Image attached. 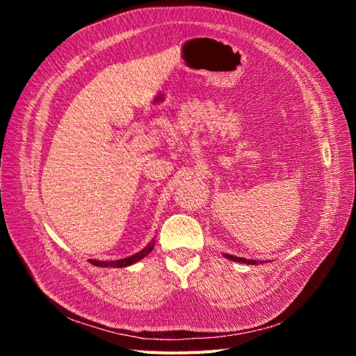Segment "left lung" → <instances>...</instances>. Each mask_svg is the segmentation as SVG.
I'll return each instance as SVG.
<instances>
[{
  "instance_id": "8db88e82",
  "label": "left lung",
  "mask_w": 356,
  "mask_h": 356,
  "mask_svg": "<svg viewBox=\"0 0 356 356\" xmlns=\"http://www.w3.org/2000/svg\"><path fill=\"white\" fill-rule=\"evenodd\" d=\"M224 257L227 258V260H230V261L243 263V264H251V266H255V264H258V263H264V261H257V260H246V258L236 257V255H230V254H224Z\"/></svg>"
}]
</instances>
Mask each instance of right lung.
Listing matches in <instances>:
<instances>
[{
	"instance_id": "obj_1",
	"label": "right lung",
	"mask_w": 356,
	"mask_h": 356,
	"mask_svg": "<svg viewBox=\"0 0 356 356\" xmlns=\"http://www.w3.org/2000/svg\"><path fill=\"white\" fill-rule=\"evenodd\" d=\"M156 245V238L152 239L145 248H143L141 251L134 254V255H129L126 258H120V260H111V261H101V260H89V263H92L93 266H98V267H127V266H132L135 263H138L139 260H143L145 255H148L149 252L153 251V248Z\"/></svg>"
}]
</instances>
